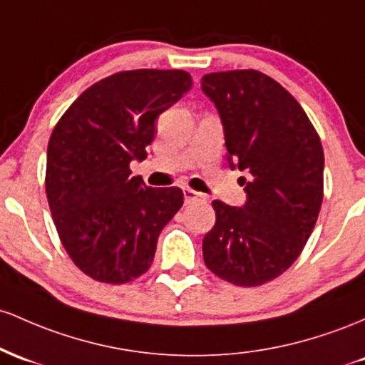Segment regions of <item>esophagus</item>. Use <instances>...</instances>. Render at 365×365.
Here are the masks:
<instances>
[{
  "mask_svg": "<svg viewBox=\"0 0 365 365\" xmlns=\"http://www.w3.org/2000/svg\"><path fill=\"white\" fill-rule=\"evenodd\" d=\"M182 193H184V200H186V203L193 202V200H205V196L202 193H198V191L191 190V187L187 186L182 187Z\"/></svg>",
  "mask_w": 365,
  "mask_h": 365,
  "instance_id": "esophagus-1",
  "label": "esophagus"
}]
</instances>
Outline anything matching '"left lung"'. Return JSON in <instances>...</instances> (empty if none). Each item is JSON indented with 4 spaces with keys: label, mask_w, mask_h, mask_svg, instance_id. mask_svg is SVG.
Masks as SVG:
<instances>
[{
    "label": "left lung",
    "mask_w": 365,
    "mask_h": 365,
    "mask_svg": "<svg viewBox=\"0 0 365 365\" xmlns=\"http://www.w3.org/2000/svg\"><path fill=\"white\" fill-rule=\"evenodd\" d=\"M226 138L227 162L247 172L243 207L214 200L203 260L220 279L260 286L281 276L312 235L324 195V151L300 103L259 71L202 77Z\"/></svg>",
    "instance_id": "8db88e82"
}]
</instances>
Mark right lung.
<instances>
[{"label":"right lung","instance_id":"right-lung-1","mask_svg":"<svg viewBox=\"0 0 365 365\" xmlns=\"http://www.w3.org/2000/svg\"><path fill=\"white\" fill-rule=\"evenodd\" d=\"M184 71L117 72L61 115L48 143L46 195L60 241L94 281L124 284L153 262L162 229L182 207L181 187L130 175L145 160L155 120L191 89Z\"/></svg>","mask_w":365,"mask_h":365}]
</instances>
